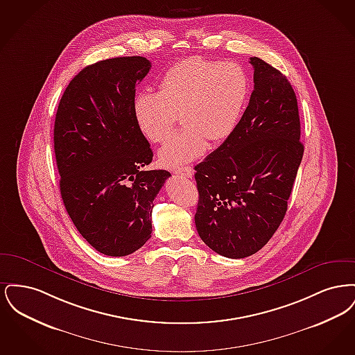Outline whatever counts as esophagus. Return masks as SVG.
Wrapping results in <instances>:
<instances>
[{
  "instance_id": "34e87169",
  "label": "esophagus",
  "mask_w": 355,
  "mask_h": 355,
  "mask_svg": "<svg viewBox=\"0 0 355 355\" xmlns=\"http://www.w3.org/2000/svg\"><path fill=\"white\" fill-rule=\"evenodd\" d=\"M175 174H180V175H184V177H187V178H191L193 175H194V170L193 168H190V166H186V168H181V169H174L173 170Z\"/></svg>"
}]
</instances>
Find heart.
I'll return each instance as SVG.
<instances>
[{
	"label": "heart",
	"mask_w": 355,
	"mask_h": 355,
	"mask_svg": "<svg viewBox=\"0 0 355 355\" xmlns=\"http://www.w3.org/2000/svg\"><path fill=\"white\" fill-rule=\"evenodd\" d=\"M249 73L238 64L191 55L171 65L158 93H141L133 102L139 132L154 144L169 139L180 116L185 126L159 152V162L178 168L217 145L238 126L250 97Z\"/></svg>",
	"instance_id": "obj_1"
}]
</instances>
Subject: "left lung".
Instances as JSON below:
<instances>
[{
    "instance_id": "left-lung-1",
    "label": "left lung",
    "mask_w": 355,
    "mask_h": 355,
    "mask_svg": "<svg viewBox=\"0 0 355 355\" xmlns=\"http://www.w3.org/2000/svg\"><path fill=\"white\" fill-rule=\"evenodd\" d=\"M254 90L233 135L196 169V227L227 258L261 250L285 218L304 155L295 93L286 77L252 57Z\"/></svg>"
}]
</instances>
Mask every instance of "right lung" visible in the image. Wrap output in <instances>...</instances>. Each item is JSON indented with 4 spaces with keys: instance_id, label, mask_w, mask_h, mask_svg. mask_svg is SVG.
Here are the masks:
<instances>
[{
    "instance_id": "obj_1",
    "label": "right lung",
    "mask_w": 355,
    "mask_h": 355,
    "mask_svg": "<svg viewBox=\"0 0 355 355\" xmlns=\"http://www.w3.org/2000/svg\"><path fill=\"white\" fill-rule=\"evenodd\" d=\"M152 64L116 57L83 69L68 85L54 122L60 190L69 217L100 253H135L152 234L153 201L170 177L145 170L150 145L133 114L135 86Z\"/></svg>"
}]
</instances>
